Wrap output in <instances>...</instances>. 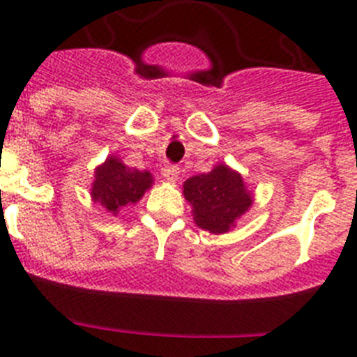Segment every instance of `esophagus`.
Instances as JSON below:
<instances>
[{
  "instance_id": "34e87169",
  "label": "esophagus",
  "mask_w": 357,
  "mask_h": 357,
  "mask_svg": "<svg viewBox=\"0 0 357 357\" xmlns=\"http://www.w3.org/2000/svg\"><path fill=\"white\" fill-rule=\"evenodd\" d=\"M160 175H162L166 181L175 182L176 178H178V175H181V169H178V166H176V164H166V166L160 169Z\"/></svg>"
}]
</instances>
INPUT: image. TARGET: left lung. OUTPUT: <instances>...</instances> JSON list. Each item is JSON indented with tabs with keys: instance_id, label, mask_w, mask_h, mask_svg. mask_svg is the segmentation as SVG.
Masks as SVG:
<instances>
[{
	"instance_id": "1",
	"label": "left lung",
	"mask_w": 357,
	"mask_h": 357,
	"mask_svg": "<svg viewBox=\"0 0 357 357\" xmlns=\"http://www.w3.org/2000/svg\"><path fill=\"white\" fill-rule=\"evenodd\" d=\"M184 197L193 206L195 222L202 229L222 234L234 225L252 206L239 173L220 164L211 173L191 176L184 182Z\"/></svg>"
}]
</instances>
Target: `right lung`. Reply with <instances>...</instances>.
<instances>
[{
    "mask_svg": "<svg viewBox=\"0 0 357 357\" xmlns=\"http://www.w3.org/2000/svg\"><path fill=\"white\" fill-rule=\"evenodd\" d=\"M151 184L153 178L148 172L127 168L119 159L110 157L94 173L93 198L109 213L118 214L139 200Z\"/></svg>",
    "mask_w": 357,
    "mask_h": 357,
    "instance_id": "add662e5",
    "label": "right lung"
}]
</instances>
